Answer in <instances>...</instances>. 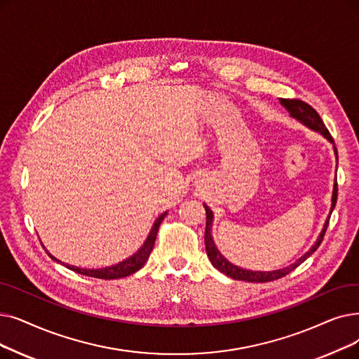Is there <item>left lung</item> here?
I'll return each instance as SVG.
<instances>
[{
    "mask_svg": "<svg viewBox=\"0 0 359 359\" xmlns=\"http://www.w3.org/2000/svg\"><path fill=\"white\" fill-rule=\"evenodd\" d=\"M280 102H282V105L286 108V110L290 113L292 117L298 118L301 123H304L305 126H308L309 129H313L316 132H320L325 139H329V141L334 145V141L333 137L330 135V132L327 130L325 124L323 123L321 117L318 116V113L314 110L313 107H311L309 104H306L305 101L302 100H298V98H280ZM334 148V152L337 155V149L336 147ZM336 201H337V182L334 184V189H333V198H332V210H330V214L332 211L334 210V205H336ZM205 207V211H207V224H205V249H207V254H208V258L211 261L212 266L218 270L224 273L226 276L235 278V280H243V282H252V283H266V282H273V280H277V278H282L285 277L286 274H289L292 270H294L298 266H301V264L311 255L313 252L317 251V248L321 245L323 242V238L325 235V230L327 227H329V220L325 222L324 224V229L321 231L320 238L317 239L316 245L311 248V251H308L304 257H301L298 261H296L294 264H292L290 267H286V269H282V270H276V271H249V270H243V269H239L236 266H233L231 262H229L222 254L220 251H218L214 241H212V236H211V226H212V211L207 207Z\"/></svg>",
    "mask_w": 359,
    "mask_h": 359,
    "instance_id": "1",
    "label": "left lung"
}]
</instances>
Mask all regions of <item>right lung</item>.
I'll return each instance as SVG.
<instances>
[{
  "mask_svg": "<svg viewBox=\"0 0 359 359\" xmlns=\"http://www.w3.org/2000/svg\"><path fill=\"white\" fill-rule=\"evenodd\" d=\"M167 212H163L158 218L157 222L154 223L152 229H151V233L148 239L145 241L144 246L139 249V251L128 258L126 261L123 262H118L117 266H113V267H107V269H100V270H86V269H79V267H73V266H66L67 269H70L74 273H79V274H83V276H88V277H95V278H104V280H113V278H121V277H126V276H130L133 273H136L137 270H141L145 262L148 261L149 258V254L152 251L154 248V243H155V239H157V233H158V227L161 224V222L164 220ZM54 261L60 262L57 258H54L51 254H48Z\"/></svg>",
  "mask_w": 359,
  "mask_h": 359,
  "instance_id": "right-lung-1",
  "label": "right lung"
}]
</instances>
